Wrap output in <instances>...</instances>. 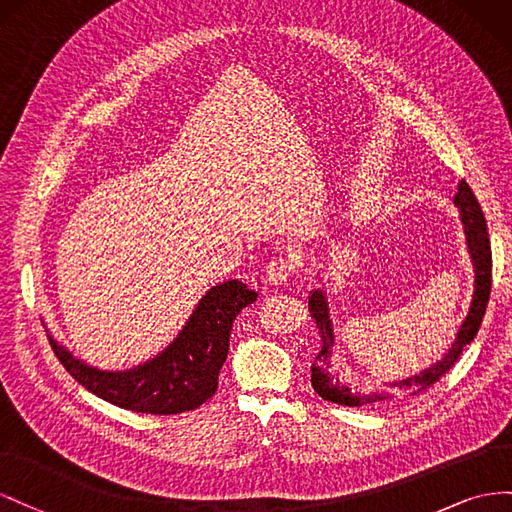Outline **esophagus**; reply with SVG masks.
<instances>
[{
	"label": "esophagus",
	"instance_id": "34e87169",
	"mask_svg": "<svg viewBox=\"0 0 512 512\" xmlns=\"http://www.w3.org/2000/svg\"><path fill=\"white\" fill-rule=\"evenodd\" d=\"M294 274V261L285 257H276L266 266V281L270 285H285Z\"/></svg>",
	"mask_w": 512,
	"mask_h": 512
}]
</instances>
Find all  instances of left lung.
I'll list each match as a JSON object with an SVG mask.
<instances>
[{"mask_svg": "<svg viewBox=\"0 0 512 512\" xmlns=\"http://www.w3.org/2000/svg\"><path fill=\"white\" fill-rule=\"evenodd\" d=\"M452 203H455V208L459 210L463 236H465V248H467V255H470V261H472L474 285H472L470 309H467V315L463 317L455 339H452V343L448 345L444 356L440 360H435L431 367L422 369L420 373L405 377V379H401V382L390 384L397 390L358 392V388H352V384L343 382V379L339 377V371H334V375L330 373V369L337 364L334 362L337 360L334 358V354H337V334H334V326L330 319V304H328L326 289H313L309 296V306H311V313L315 317V324L321 334V352L317 354L315 362L311 364V384L321 399L339 403V405H347V407H360V405H369V403L399 397V394H418L420 390H425L427 386L435 384L437 379H440L452 367V364H455V360L463 352V347L474 341L476 332L480 328V321H483V317H485L489 291H491L489 233H487L483 210H480L472 188L467 186L465 180L459 182ZM317 279L321 281L319 272H317Z\"/></svg>", "mask_w": 512, "mask_h": 512, "instance_id": "left-lung-1", "label": "left lung"}]
</instances>
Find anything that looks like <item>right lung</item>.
Wrapping results in <instances>:
<instances>
[{
  "label": "right lung",
  "mask_w": 512,
  "mask_h": 512,
  "mask_svg": "<svg viewBox=\"0 0 512 512\" xmlns=\"http://www.w3.org/2000/svg\"><path fill=\"white\" fill-rule=\"evenodd\" d=\"M255 300L257 291L238 279L210 287L163 352L124 371L92 367L57 343L49 328L47 337L64 369L96 397L124 410L169 416L195 410L216 392L233 321Z\"/></svg>",
  "instance_id": "add662e5"
}]
</instances>
